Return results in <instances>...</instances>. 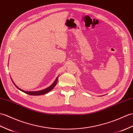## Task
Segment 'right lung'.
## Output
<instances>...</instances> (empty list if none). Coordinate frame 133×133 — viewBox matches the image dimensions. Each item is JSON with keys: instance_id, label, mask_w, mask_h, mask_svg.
<instances>
[{"instance_id": "add662e5", "label": "right lung", "mask_w": 133, "mask_h": 133, "mask_svg": "<svg viewBox=\"0 0 133 133\" xmlns=\"http://www.w3.org/2000/svg\"><path fill=\"white\" fill-rule=\"evenodd\" d=\"M58 77H57L56 79H55V81L54 82V83H52V84L50 86H49V87L46 88V89H43V90L38 91H23L21 89L18 88L17 86L15 84L13 81H12V82H13L14 85L16 86V87L19 89V90H20L21 91H22V92H24V93H25V94H26L28 95H29L38 96V95H44L45 94H47V93H48L49 92H50L52 88H54L55 87V86L56 85V84H57V81H58Z\"/></svg>"}]
</instances>
